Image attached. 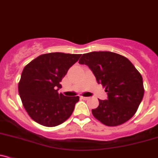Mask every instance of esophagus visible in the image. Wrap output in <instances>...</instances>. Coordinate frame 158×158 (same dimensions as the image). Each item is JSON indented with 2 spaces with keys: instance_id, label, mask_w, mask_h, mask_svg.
Masks as SVG:
<instances>
[{
  "instance_id": "34e87169",
  "label": "esophagus",
  "mask_w": 158,
  "mask_h": 158,
  "mask_svg": "<svg viewBox=\"0 0 158 158\" xmlns=\"http://www.w3.org/2000/svg\"><path fill=\"white\" fill-rule=\"evenodd\" d=\"M81 98H82V100H88V99H89V98H87V97H83V96H82V97H81Z\"/></svg>"
}]
</instances>
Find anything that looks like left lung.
<instances>
[{
  "label": "left lung",
  "mask_w": 158,
  "mask_h": 158,
  "mask_svg": "<svg viewBox=\"0 0 158 158\" xmlns=\"http://www.w3.org/2000/svg\"><path fill=\"white\" fill-rule=\"evenodd\" d=\"M94 73L98 83L107 92V100H100L94 117L107 127H117L132 118L144 96L143 81L133 64L120 54L110 51H93L79 60Z\"/></svg>",
  "instance_id": "left-lung-1"
}]
</instances>
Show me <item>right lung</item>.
I'll use <instances>...</instances> for the list:
<instances>
[{"mask_svg":"<svg viewBox=\"0 0 158 158\" xmlns=\"http://www.w3.org/2000/svg\"><path fill=\"white\" fill-rule=\"evenodd\" d=\"M81 54L49 53L41 54L24 67L18 91L29 117L41 125L53 127L69 118L79 96L66 97L57 92L68 69Z\"/></svg>","mask_w":158,"mask_h":158,"instance_id":"right-lung-1","label":"right lung"}]
</instances>
